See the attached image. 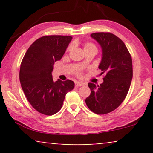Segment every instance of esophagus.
<instances>
[{
    "mask_svg": "<svg viewBox=\"0 0 153 153\" xmlns=\"http://www.w3.org/2000/svg\"><path fill=\"white\" fill-rule=\"evenodd\" d=\"M83 83H81V82H76V83H75V86H76V87H81V86H83Z\"/></svg>",
    "mask_w": 153,
    "mask_h": 153,
    "instance_id": "obj_1",
    "label": "esophagus"
}]
</instances>
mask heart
Listing matches in <instances>:
<instances>
[{"mask_svg":"<svg viewBox=\"0 0 153 153\" xmlns=\"http://www.w3.org/2000/svg\"><path fill=\"white\" fill-rule=\"evenodd\" d=\"M72 49V46H69V47L68 48V51H70ZM97 49V48H96V46L94 45L93 43L92 42H86L85 43L84 45V50H88V49ZM77 76L79 77H82L83 76V73L81 72H79L77 73Z\"/></svg>","mask_w":153,"mask_h":153,"instance_id":"1","label":"heart"}]
</instances>
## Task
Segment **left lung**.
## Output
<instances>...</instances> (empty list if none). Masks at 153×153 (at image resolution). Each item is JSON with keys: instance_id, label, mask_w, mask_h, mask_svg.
<instances>
[{"instance_id": "obj_1", "label": "left lung", "mask_w": 153, "mask_h": 153, "mask_svg": "<svg viewBox=\"0 0 153 153\" xmlns=\"http://www.w3.org/2000/svg\"><path fill=\"white\" fill-rule=\"evenodd\" d=\"M91 37L102 47L99 69L105 75L101 84L88 83L91 93L85 104L95 114L103 115L116 109L126 97L133 76L132 60L125 43L113 33H94Z\"/></svg>"}]
</instances>
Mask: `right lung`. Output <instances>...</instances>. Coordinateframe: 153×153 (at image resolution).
Segmentation results:
<instances>
[{
	"mask_svg": "<svg viewBox=\"0 0 153 153\" xmlns=\"http://www.w3.org/2000/svg\"><path fill=\"white\" fill-rule=\"evenodd\" d=\"M72 37L45 35L30 46L21 63L19 80L22 90L37 111L52 116L61 108L66 94L72 91L71 80L54 82V62L61 59Z\"/></svg>",
	"mask_w": 153,
	"mask_h": 153,
	"instance_id": "1",
	"label": "right lung"
}]
</instances>
